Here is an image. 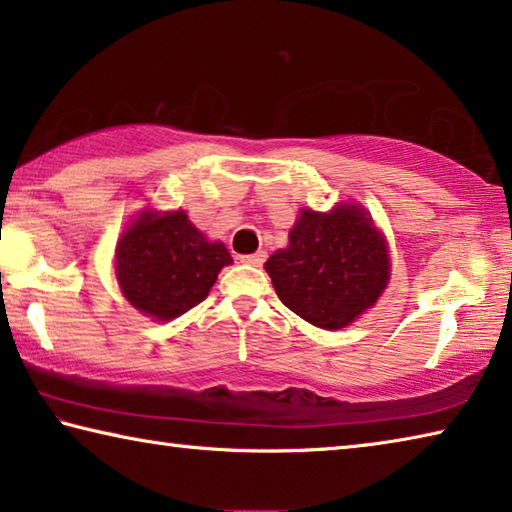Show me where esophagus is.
Returning <instances> with one entry per match:
<instances>
[{"label":"esophagus","mask_w":512,"mask_h":512,"mask_svg":"<svg viewBox=\"0 0 512 512\" xmlns=\"http://www.w3.org/2000/svg\"><path fill=\"white\" fill-rule=\"evenodd\" d=\"M239 262L248 266H262L266 262V253L264 250H259V253H253V255H241Z\"/></svg>","instance_id":"34e87169"}]
</instances>
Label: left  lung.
I'll use <instances>...</instances> for the list:
<instances>
[{
  "label": "left lung",
  "instance_id": "1",
  "mask_svg": "<svg viewBox=\"0 0 512 512\" xmlns=\"http://www.w3.org/2000/svg\"><path fill=\"white\" fill-rule=\"evenodd\" d=\"M388 271L384 237L359 205H339L327 214L302 210L289 246L266 262L284 305L323 329L350 325L375 305Z\"/></svg>",
  "mask_w": 512,
  "mask_h": 512
}]
</instances>
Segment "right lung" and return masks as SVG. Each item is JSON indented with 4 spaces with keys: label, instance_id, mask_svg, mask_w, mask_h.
I'll return each mask as SVG.
<instances>
[{
    "label": "right lung",
    "instance_id": "obj_1",
    "mask_svg": "<svg viewBox=\"0 0 512 512\" xmlns=\"http://www.w3.org/2000/svg\"><path fill=\"white\" fill-rule=\"evenodd\" d=\"M117 277L128 302L142 314L171 320L207 298L232 257L210 244L185 212L142 214L117 246Z\"/></svg>",
    "mask_w": 512,
    "mask_h": 512
}]
</instances>
